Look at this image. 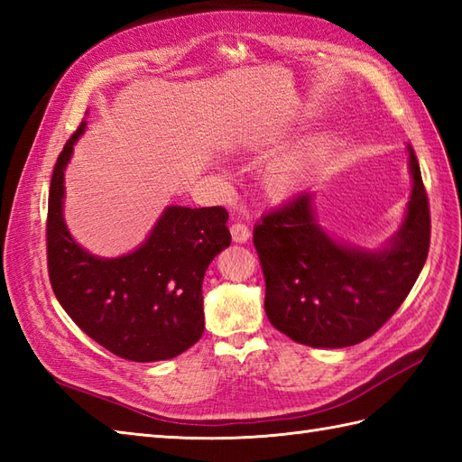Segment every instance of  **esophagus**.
<instances>
[{
	"label": "esophagus",
	"instance_id": "34e87169",
	"mask_svg": "<svg viewBox=\"0 0 462 462\" xmlns=\"http://www.w3.org/2000/svg\"><path fill=\"white\" fill-rule=\"evenodd\" d=\"M230 234H232V240L234 242H238V244H244V242H248L250 240V228L244 222H234L232 226H230Z\"/></svg>",
	"mask_w": 462,
	"mask_h": 462
}]
</instances>
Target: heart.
I'll return each instance as SVG.
<instances>
[{
	"mask_svg": "<svg viewBox=\"0 0 462 462\" xmlns=\"http://www.w3.org/2000/svg\"><path fill=\"white\" fill-rule=\"evenodd\" d=\"M301 174V164L296 159L280 161L272 166L268 174V189L272 194H288L298 184Z\"/></svg>",
	"mask_w": 462,
	"mask_h": 462,
	"instance_id": "obj_1",
	"label": "heart"
}]
</instances>
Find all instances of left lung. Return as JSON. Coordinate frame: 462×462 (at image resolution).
<instances>
[{"label": "left lung", "instance_id": "left-lung-1", "mask_svg": "<svg viewBox=\"0 0 462 462\" xmlns=\"http://www.w3.org/2000/svg\"><path fill=\"white\" fill-rule=\"evenodd\" d=\"M413 192L407 218L375 254L339 246L313 220L300 192L254 228L266 280V316L293 341L349 347L379 331L415 286L430 244V214L419 161L409 146Z\"/></svg>", "mask_w": 462, "mask_h": 462}]
</instances>
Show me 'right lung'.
I'll return each instance as SVG.
<instances>
[{
	"instance_id": "right-lung-1",
	"label": "right lung",
	"mask_w": 462,
	"mask_h": 462,
	"mask_svg": "<svg viewBox=\"0 0 462 462\" xmlns=\"http://www.w3.org/2000/svg\"><path fill=\"white\" fill-rule=\"evenodd\" d=\"M79 125L55 162L47 206V270L55 298L77 326L116 357L149 363L180 356L202 337V280L230 246L222 206H169L149 240L121 258L87 254L63 220V171Z\"/></svg>"
}]
</instances>
